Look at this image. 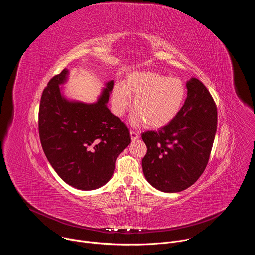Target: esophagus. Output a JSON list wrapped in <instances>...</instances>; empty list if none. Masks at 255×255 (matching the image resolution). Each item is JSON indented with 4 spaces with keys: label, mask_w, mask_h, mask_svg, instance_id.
<instances>
[{
    "label": "esophagus",
    "mask_w": 255,
    "mask_h": 255,
    "mask_svg": "<svg viewBox=\"0 0 255 255\" xmlns=\"http://www.w3.org/2000/svg\"><path fill=\"white\" fill-rule=\"evenodd\" d=\"M130 135H131V139H132V141H135V140H137V139L139 138V133H138V132H136V131L131 130V131H130Z\"/></svg>",
    "instance_id": "1"
}]
</instances>
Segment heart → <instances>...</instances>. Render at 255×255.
I'll use <instances>...</instances> for the list:
<instances>
[{
	"label": "heart",
	"mask_w": 255,
	"mask_h": 255,
	"mask_svg": "<svg viewBox=\"0 0 255 255\" xmlns=\"http://www.w3.org/2000/svg\"><path fill=\"white\" fill-rule=\"evenodd\" d=\"M186 96L185 86L176 78H165L156 72L138 71L130 75L112 92V105L117 115H123L135 98L134 122L149 128L169 124L180 111Z\"/></svg>",
	"instance_id": "b5f03b06"
}]
</instances>
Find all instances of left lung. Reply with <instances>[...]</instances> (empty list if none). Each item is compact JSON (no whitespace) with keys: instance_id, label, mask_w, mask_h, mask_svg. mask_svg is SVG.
Instances as JSON below:
<instances>
[{"instance_id":"obj_1","label":"left lung","mask_w":255,"mask_h":255,"mask_svg":"<svg viewBox=\"0 0 255 255\" xmlns=\"http://www.w3.org/2000/svg\"><path fill=\"white\" fill-rule=\"evenodd\" d=\"M188 97L176 117L157 132L141 136L147 153L142 159L145 178L155 189L177 193L194 185L204 172L217 131V107L204 84L187 83Z\"/></svg>"}]
</instances>
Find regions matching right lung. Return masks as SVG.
<instances>
[{
    "mask_svg": "<svg viewBox=\"0 0 255 255\" xmlns=\"http://www.w3.org/2000/svg\"><path fill=\"white\" fill-rule=\"evenodd\" d=\"M64 68L44 89L38 117L43 151L60 178L83 191L101 188L112 177L118 155L131 142L126 125L107 107L114 82L106 84L98 101H69L60 85L67 80Z\"/></svg>",
    "mask_w": 255,
    "mask_h": 255,
    "instance_id": "1",
    "label": "right lung"
}]
</instances>
